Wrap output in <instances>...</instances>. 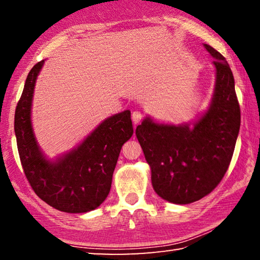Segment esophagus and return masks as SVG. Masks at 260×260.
I'll return each instance as SVG.
<instances>
[{"instance_id":"esophagus-1","label":"esophagus","mask_w":260,"mask_h":260,"mask_svg":"<svg viewBox=\"0 0 260 260\" xmlns=\"http://www.w3.org/2000/svg\"><path fill=\"white\" fill-rule=\"evenodd\" d=\"M143 113L140 111V110H134L133 113H132V119H133L134 124H139V122L142 120Z\"/></svg>"}]
</instances>
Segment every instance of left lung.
Wrapping results in <instances>:
<instances>
[{"instance_id": "left-lung-1", "label": "left lung", "mask_w": 260, "mask_h": 260, "mask_svg": "<svg viewBox=\"0 0 260 260\" xmlns=\"http://www.w3.org/2000/svg\"><path fill=\"white\" fill-rule=\"evenodd\" d=\"M217 71L210 109L188 125H159L146 118L136 138L151 169V182L161 199L175 204L196 202L213 190L230 167L241 125L235 82L226 58L204 45Z\"/></svg>"}]
</instances>
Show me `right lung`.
<instances>
[{
	"label": "right lung",
	"instance_id": "add662e5",
	"mask_svg": "<svg viewBox=\"0 0 260 260\" xmlns=\"http://www.w3.org/2000/svg\"><path fill=\"white\" fill-rule=\"evenodd\" d=\"M45 60L26 79L15 112V133L24 173L34 192L52 208L83 213L107 199L122 144L133 135L131 111L105 119L78 148L56 161L47 160L39 149L30 122L35 80Z\"/></svg>",
	"mask_w": 260,
	"mask_h": 260
}]
</instances>
